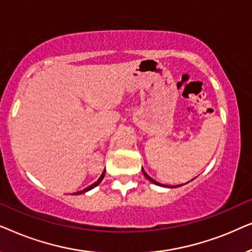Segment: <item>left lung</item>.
Listing matches in <instances>:
<instances>
[{"label": "left lung", "instance_id": "1", "mask_svg": "<svg viewBox=\"0 0 252 252\" xmlns=\"http://www.w3.org/2000/svg\"><path fill=\"white\" fill-rule=\"evenodd\" d=\"M142 172H143L144 177H146V178H147V179H148V180H149V181H151V182H153V184H155V185H157V186H160V187H168V186L161 185V184H159V182H157L156 180H154V179H153V178H150V177H149V175H148V174L146 173V172H144V170H143V168H142ZM180 186H182V185H178V186H174V187H180ZM168 188H170V187H168Z\"/></svg>", "mask_w": 252, "mask_h": 252}]
</instances>
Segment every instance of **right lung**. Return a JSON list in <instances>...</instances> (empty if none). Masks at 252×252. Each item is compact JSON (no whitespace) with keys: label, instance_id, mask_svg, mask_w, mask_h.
Masks as SVG:
<instances>
[{"label":"right lung","instance_id":"add662e5","mask_svg":"<svg viewBox=\"0 0 252 252\" xmlns=\"http://www.w3.org/2000/svg\"><path fill=\"white\" fill-rule=\"evenodd\" d=\"M104 174H105V171H104V172H103V173H102V175H101V177H99V178H98V180H97V181H96V182H94V184H93V185H91V186H89V187H87V188H85V189H84V190H81V191H78V192H74V195H77V194H82V192H86V191L91 190V189H93V188H95V187H96V186H97V185L99 184V182H101V181L103 180V178H104Z\"/></svg>","mask_w":252,"mask_h":252}]
</instances>
